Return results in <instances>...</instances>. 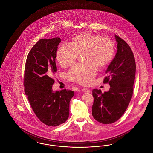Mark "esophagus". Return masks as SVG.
Wrapping results in <instances>:
<instances>
[{
	"mask_svg": "<svg viewBox=\"0 0 153 153\" xmlns=\"http://www.w3.org/2000/svg\"><path fill=\"white\" fill-rule=\"evenodd\" d=\"M82 91H83V92H87V93H90V90L89 89H88L87 88H83L82 89Z\"/></svg>",
	"mask_w": 153,
	"mask_h": 153,
	"instance_id": "34e87169",
	"label": "esophagus"
}]
</instances>
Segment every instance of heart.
<instances>
[{"label": "heart", "mask_w": 153, "mask_h": 153, "mask_svg": "<svg viewBox=\"0 0 153 153\" xmlns=\"http://www.w3.org/2000/svg\"><path fill=\"white\" fill-rule=\"evenodd\" d=\"M115 53V44L108 38L95 33H85L74 38L70 45L64 44L57 51L56 58L63 68L75 63L78 56L83 55L84 64L72 67L66 74L68 81L85 85L96 74V67L102 68L111 61Z\"/></svg>", "instance_id": "b5f03b06"}]
</instances>
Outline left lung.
Returning a JSON list of instances; mask_svg holds the SVG:
<instances>
[{
	"label": "left lung",
	"mask_w": 153,
	"mask_h": 153,
	"mask_svg": "<svg viewBox=\"0 0 153 153\" xmlns=\"http://www.w3.org/2000/svg\"><path fill=\"white\" fill-rule=\"evenodd\" d=\"M116 56L105 71L104 84L110 85L109 91L92 90V116L97 122L108 124L115 122L127 108L133 94L136 64L130 46L115 35Z\"/></svg>",
	"instance_id": "8db88e82"
}]
</instances>
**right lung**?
<instances>
[{
	"instance_id": "1",
	"label": "right lung",
	"mask_w": 153,
	"mask_h": 153,
	"mask_svg": "<svg viewBox=\"0 0 153 153\" xmlns=\"http://www.w3.org/2000/svg\"><path fill=\"white\" fill-rule=\"evenodd\" d=\"M59 38L41 39L26 58L23 85L31 107L43 123L56 127L63 123L69 115V102L74 92L62 89L54 92L52 76L57 72L56 58Z\"/></svg>"
}]
</instances>
